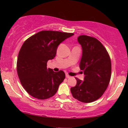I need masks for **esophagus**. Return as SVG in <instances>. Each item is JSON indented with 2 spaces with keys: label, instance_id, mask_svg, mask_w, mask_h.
<instances>
[{
  "label": "esophagus",
  "instance_id": "34e87169",
  "mask_svg": "<svg viewBox=\"0 0 128 128\" xmlns=\"http://www.w3.org/2000/svg\"><path fill=\"white\" fill-rule=\"evenodd\" d=\"M66 78H70V76H69V75H68V74H66Z\"/></svg>",
  "mask_w": 128,
  "mask_h": 128
}]
</instances>
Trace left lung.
I'll return each instance as SVG.
<instances>
[{
    "instance_id": "left-lung-1",
    "label": "left lung",
    "mask_w": 128,
    "mask_h": 128,
    "mask_svg": "<svg viewBox=\"0 0 128 128\" xmlns=\"http://www.w3.org/2000/svg\"><path fill=\"white\" fill-rule=\"evenodd\" d=\"M78 42L82 48L79 67L84 74V80L76 78V86L70 88L72 96L84 103H90L102 96L110 83L111 63L102 44L95 38L80 36Z\"/></svg>"
}]
</instances>
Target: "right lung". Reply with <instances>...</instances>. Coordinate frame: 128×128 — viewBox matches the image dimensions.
I'll use <instances>...</instances> for the list:
<instances>
[{
  "mask_svg": "<svg viewBox=\"0 0 128 128\" xmlns=\"http://www.w3.org/2000/svg\"><path fill=\"white\" fill-rule=\"evenodd\" d=\"M72 33L42 30L26 40L19 52L17 70L22 86L30 96L46 99L55 94L65 79L62 70L47 68V62L55 58L58 45Z\"/></svg>",
  "mask_w": 128,
  "mask_h": 128,
  "instance_id": "right-lung-1",
  "label": "right lung"
}]
</instances>
